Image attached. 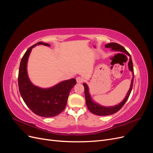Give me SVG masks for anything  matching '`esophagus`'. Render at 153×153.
Listing matches in <instances>:
<instances>
[{"instance_id":"1","label":"esophagus","mask_w":153,"mask_h":153,"mask_svg":"<svg viewBox=\"0 0 153 153\" xmlns=\"http://www.w3.org/2000/svg\"><path fill=\"white\" fill-rule=\"evenodd\" d=\"M76 82L78 83V84H80V83H82L83 82V80H83V78L82 77H80V76L77 77L76 78Z\"/></svg>"}]
</instances>
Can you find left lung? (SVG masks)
Instances as JSON below:
<instances>
[{
	"instance_id": "obj_1",
	"label": "left lung",
	"mask_w": 153,
	"mask_h": 153,
	"mask_svg": "<svg viewBox=\"0 0 153 153\" xmlns=\"http://www.w3.org/2000/svg\"><path fill=\"white\" fill-rule=\"evenodd\" d=\"M105 47L106 48H110L112 51H115V52H121L123 53H126L129 57V60L128 64V69L129 70L131 71L133 74V78L131 80V84L130 87H129V89L126 94L124 99L121 101V103H119L118 105H114V106H102L98 103H96L92 100L91 95L89 92V86L87 85L85 83H83V85L84 86V91H85V101H86V105L88 109L89 110L90 112L92 114H94L97 115H101V116H103V115H108L111 114H114L116 113L117 112L121 109L123 105L126 103V101L128 100L129 95L132 90L133 88V78H134V71H133V62L131 55L129 54L126 50L121 45H120L117 43H110L108 44H106Z\"/></svg>"
}]
</instances>
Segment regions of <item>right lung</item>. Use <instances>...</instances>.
Segmentation results:
<instances>
[{"label":"right lung","instance_id":"1","mask_svg":"<svg viewBox=\"0 0 153 153\" xmlns=\"http://www.w3.org/2000/svg\"><path fill=\"white\" fill-rule=\"evenodd\" d=\"M41 45L50 46L39 42L30 47L23 56L18 73V87L22 99L32 112L41 117H52L65 108L69 92L76 81L71 78L48 88H41L32 84L27 72V63L32 49Z\"/></svg>","mask_w":153,"mask_h":153}]
</instances>
